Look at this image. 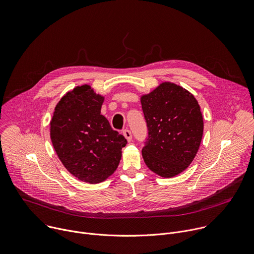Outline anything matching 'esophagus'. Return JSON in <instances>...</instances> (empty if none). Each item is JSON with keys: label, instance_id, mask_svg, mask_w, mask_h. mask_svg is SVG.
Listing matches in <instances>:
<instances>
[{"label": "esophagus", "instance_id": "obj_1", "mask_svg": "<svg viewBox=\"0 0 254 254\" xmlns=\"http://www.w3.org/2000/svg\"><path fill=\"white\" fill-rule=\"evenodd\" d=\"M123 135L125 136V138L127 139V141H128V142H130V141L132 140V133H131V131H130V130L125 129V130L123 131Z\"/></svg>", "mask_w": 254, "mask_h": 254}]
</instances>
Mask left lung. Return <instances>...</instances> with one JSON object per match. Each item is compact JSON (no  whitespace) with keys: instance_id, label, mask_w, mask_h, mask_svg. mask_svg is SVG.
I'll list each match as a JSON object with an SVG mask.
<instances>
[{"instance_id":"left-lung-1","label":"left lung","mask_w":254,"mask_h":254,"mask_svg":"<svg viewBox=\"0 0 254 254\" xmlns=\"http://www.w3.org/2000/svg\"><path fill=\"white\" fill-rule=\"evenodd\" d=\"M148 128L142 149L147 167L164 178L184 171L193 161L203 135V118L195 97L164 82L141 97Z\"/></svg>"}]
</instances>
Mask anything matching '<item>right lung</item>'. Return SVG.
I'll list each match as a JSON object with an SVG mask.
<instances>
[{
  "instance_id": "add662e5",
  "label": "right lung",
  "mask_w": 254,
  "mask_h": 254,
  "mask_svg": "<svg viewBox=\"0 0 254 254\" xmlns=\"http://www.w3.org/2000/svg\"><path fill=\"white\" fill-rule=\"evenodd\" d=\"M104 97L89 85L68 92L57 104L50 135L65 168L77 179L96 184L117 169L127 140L101 115Z\"/></svg>"
}]
</instances>
